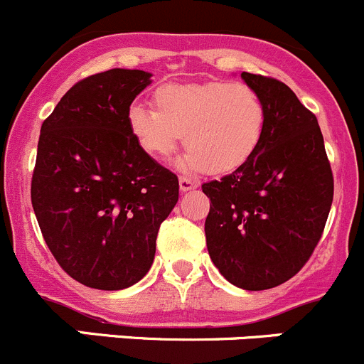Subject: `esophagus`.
Wrapping results in <instances>:
<instances>
[{"label": "esophagus", "instance_id": "34e87169", "mask_svg": "<svg viewBox=\"0 0 364 364\" xmlns=\"http://www.w3.org/2000/svg\"><path fill=\"white\" fill-rule=\"evenodd\" d=\"M197 186H199V183L193 181V179L185 178V176L179 178V188H181V192H190V190H196Z\"/></svg>", "mask_w": 364, "mask_h": 364}]
</instances>
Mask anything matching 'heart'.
Segmentation results:
<instances>
[{"label": "heart", "mask_w": 364, "mask_h": 364, "mask_svg": "<svg viewBox=\"0 0 364 364\" xmlns=\"http://www.w3.org/2000/svg\"><path fill=\"white\" fill-rule=\"evenodd\" d=\"M155 109L134 104L130 134L146 153L165 159L185 134V171L232 172L255 155L266 132V105L243 82L164 84L153 93Z\"/></svg>", "instance_id": "b5f03b06"}]
</instances>
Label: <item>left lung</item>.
I'll use <instances>...</instances> for the list:
<instances>
[{"label":"left lung","instance_id":"1","mask_svg":"<svg viewBox=\"0 0 364 364\" xmlns=\"http://www.w3.org/2000/svg\"><path fill=\"white\" fill-rule=\"evenodd\" d=\"M266 105L255 155L232 174L203 185L211 200L205 245L227 282L266 291L310 259L333 203V172L314 116L284 82L243 72Z\"/></svg>","mask_w":364,"mask_h":364}]
</instances>
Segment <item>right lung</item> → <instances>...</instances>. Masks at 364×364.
Returning <instances> with one entry per match:
<instances>
[{"label":"right lung","instance_id":"1","mask_svg":"<svg viewBox=\"0 0 364 364\" xmlns=\"http://www.w3.org/2000/svg\"><path fill=\"white\" fill-rule=\"evenodd\" d=\"M149 84L144 70L95 73L70 87L40 128L33 209L54 259L86 287L121 291L142 280L178 203L176 174L139 146L127 123Z\"/></svg>","mask_w":364,"mask_h":364}]
</instances>
